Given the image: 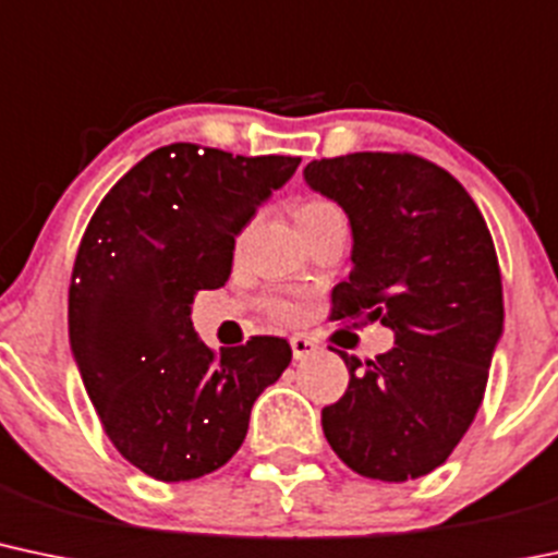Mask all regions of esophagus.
Segmentation results:
<instances>
[{
	"mask_svg": "<svg viewBox=\"0 0 558 558\" xmlns=\"http://www.w3.org/2000/svg\"><path fill=\"white\" fill-rule=\"evenodd\" d=\"M291 349H293V360H307L317 352V344L310 339V336H293Z\"/></svg>",
	"mask_w": 558,
	"mask_h": 558,
	"instance_id": "obj_1",
	"label": "esophagus"
}]
</instances>
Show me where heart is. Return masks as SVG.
I'll list each match as a JSON object with an SVG mask.
<instances>
[{
    "label": "heart",
    "mask_w": 558,
    "mask_h": 558,
    "mask_svg": "<svg viewBox=\"0 0 558 558\" xmlns=\"http://www.w3.org/2000/svg\"><path fill=\"white\" fill-rule=\"evenodd\" d=\"M330 211H339L333 204H330V201H326V198H310V201H304L302 206H299L296 222H307V219L323 217V214H330ZM272 312L278 317H293V315H296V310H293L291 304H286V302H275L272 304Z\"/></svg>",
    "instance_id": "b5f03b06"
}]
</instances>
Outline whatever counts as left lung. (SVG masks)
<instances>
[{"label": "left lung", "mask_w": 558, "mask_h": 558, "mask_svg": "<svg viewBox=\"0 0 558 558\" xmlns=\"http://www.w3.org/2000/svg\"><path fill=\"white\" fill-rule=\"evenodd\" d=\"M352 225V272L330 320H381L395 347L360 363L323 408V432L360 476L418 480L442 466L485 397L504 333V283L485 217L456 177L413 153H349L304 169Z\"/></svg>", "instance_id": "obj_1"}]
</instances>
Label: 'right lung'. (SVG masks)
<instances>
[{
    "label": "right lung",
    "mask_w": 558,
    "mask_h": 558,
    "mask_svg": "<svg viewBox=\"0 0 558 558\" xmlns=\"http://www.w3.org/2000/svg\"><path fill=\"white\" fill-rule=\"evenodd\" d=\"M299 161L163 145L108 190L84 230L69 289L73 357L113 448L153 480L225 466L256 397L289 368L278 336L214 352L190 304L225 286L235 235Z\"/></svg>",
    "instance_id": "right-lung-1"
}]
</instances>
